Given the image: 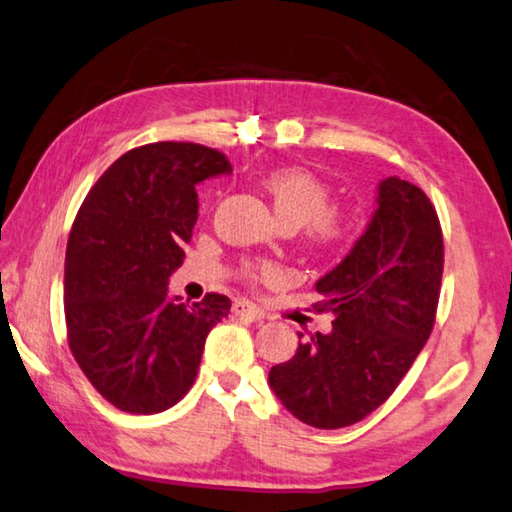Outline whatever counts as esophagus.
<instances>
[{
  "mask_svg": "<svg viewBox=\"0 0 512 512\" xmlns=\"http://www.w3.org/2000/svg\"><path fill=\"white\" fill-rule=\"evenodd\" d=\"M232 314L239 316V319H246V321H253V323L264 321V312L259 310V307H255L253 303H248V300H234Z\"/></svg>",
  "mask_w": 512,
  "mask_h": 512,
  "instance_id": "esophagus-1",
  "label": "esophagus"
}]
</instances>
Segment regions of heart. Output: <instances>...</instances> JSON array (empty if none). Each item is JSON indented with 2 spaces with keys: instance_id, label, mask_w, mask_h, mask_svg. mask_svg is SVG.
<instances>
[{
  "instance_id": "1",
  "label": "heart",
  "mask_w": 512,
  "mask_h": 512,
  "mask_svg": "<svg viewBox=\"0 0 512 512\" xmlns=\"http://www.w3.org/2000/svg\"><path fill=\"white\" fill-rule=\"evenodd\" d=\"M275 216L280 223L307 225L310 237L321 246H335L346 237V223L335 209H328L330 189L307 168H280L264 177Z\"/></svg>"
}]
</instances>
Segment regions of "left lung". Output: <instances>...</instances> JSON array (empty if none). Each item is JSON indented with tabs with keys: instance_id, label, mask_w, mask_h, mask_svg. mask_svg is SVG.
<instances>
[{
	"instance_id": "8db88e82",
	"label": "left lung",
	"mask_w": 512,
	"mask_h": 512,
	"mask_svg": "<svg viewBox=\"0 0 512 512\" xmlns=\"http://www.w3.org/2000/svg\"><path fill=\"white\" fill-rule=\"evenodd\" d=\"M444 264L442 230L419 186L385 177L376 212L342 262L316 280L330 332H314L269 371L280 403L307 426L344 428L383 405L428 342Z\"/></svg>"
}]
</instances>
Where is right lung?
<instances>
[{"mask_svg":"<svg viewBox=\"0 0 512 512\" xmlns=\"http://www.w3.org/2000/svg\"><path fill=\"white\" fill-rule=\"evenodd\" d=\"M221 152L161 141L129 150L88 191L70 230L63 303L70 351L118 410L164 412L189 392L230 298L182 303L168 280L198 221L196 186L230 175Z\"/></svg>","mask_w":512,"mask_h":512,"instance_id":"obj_1","label":"right lung"}]
</instances>
